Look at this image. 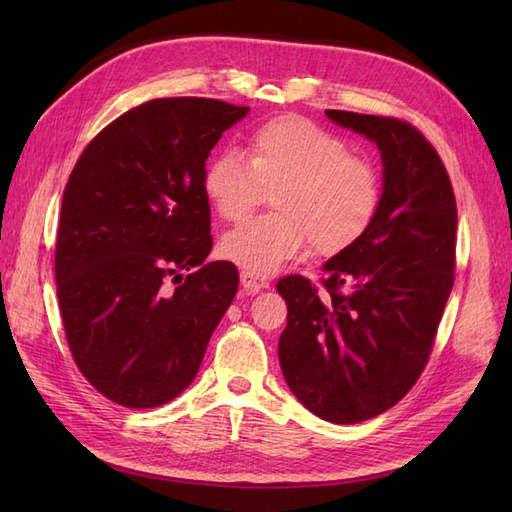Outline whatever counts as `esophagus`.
Masks as SVG:
<instances>
[{"mask_svg": "<svg viewBox=\"0 0 512 512\" xmlns=\"http://www.w3.org/2000/svg\"><path fill=\"white\" fill-rule=\"evenodd\" d=\"M241 284H243L245 292H250V294H256L262 288H269V284L265 280H260V277H256L250 271H241Z\"/></svg>", "mask_w": 512, "mask_h": 512, "instance_id": "esophagus-1", "label": "esophagus"}]
</instances>
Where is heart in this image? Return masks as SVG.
Returning a JSON list of instances; mask_svg holds the SVG:
<instances>
[{
    "label": "heart",
    "instance_id": "b5f03b06",
    "mask_svg": "<svg viewBox=\"0 0 512 512\" xmlns=\"http://www.w3.org/2000/svg\"><path fill=\"white\" fill-rule=\"evenodd\" d=\"M203 190L226 222H241L273 192V213L224 235L222 254L254 275H269L301 256H337L376 222L382 179L342 136L305 117L260 123L245 141V158L222 151L203 173Z\"/></svg>",
    "mask_w": 512,
    "mask_h": 512
}]
</instances>
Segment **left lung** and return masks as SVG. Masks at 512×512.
Segmentation results:
<instances>
[{"instance_id": "obj_1", "label": "left lung", "mask_w": 512, "mask_h": 512, "mask_svg": "<svg viewBox=\"0 0 512 512\" xmlns=\"http://www.w3.org/2000/svg\"><path fill=\"white\" fill-rule=\"evenodd\" d=\"M327 115L378 145L382 203L367 235L324 265V294L303 275L277 282L288 305L277 352L294 397L350 425L395 406L423 374L455 282L457 203L438 151L412 123Z\"/></svg>"}]
</instances>
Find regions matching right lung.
Masks as SVG:
<instances>
[{
	"instance_id": "obj_1",
	"label": "right lung",
	"mask_w": 512,
	"mask_h": 512,
	"mask_svg": "<svg viewBox=\"0 0 512 512\" xmlns=\"http://www.w3.org/2000/svg\"><path fill=\"white\" fill-rule=\"evenodd\" d=\"M247 111L149 100L108 123L72 168L55 241L61 322L81 374L123 408H156L188 389L235 299L237 267L205 262L203 173Z\"/></svg>"
}]
</instances>
